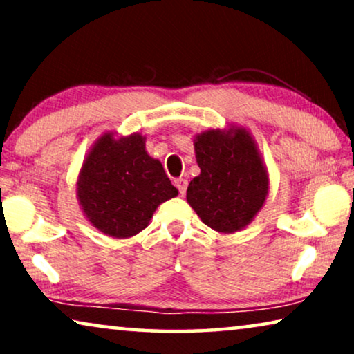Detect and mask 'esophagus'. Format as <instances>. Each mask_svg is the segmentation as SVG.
<instances>
[{"label":"esophagus","instance_id":"34e87169","mask_svg":"<svg viewBox=\"0 0 354 354\" xmlns=\"http://www.w3.org/2000/svg\"><path fill=\"white\" fill-rule=\"evenodd\" d=\"M187 185H188V182L185 180V178H176V187L178 188V192H180V195H185V192H187Z\"/></svg>","mask_w":354,"mask_h":354}]
</instances>
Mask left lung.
<instances>
[{"label":"left lung","mask_w":354,"mask_h":354,"mask_svg":"<svg viewBox=\"0 0 354 354\" xmlns=\"http://www.w3.org/2000/svg\"><path fill=\"white\" fill-rule=\"evenodd\" d=\"M201 174L187 188V201L207 227L232 234L264 205L268 172L253 138L243 129L207 130L195 140Z\"/></svg>","instance_id":"obj_1"}]
</instances>
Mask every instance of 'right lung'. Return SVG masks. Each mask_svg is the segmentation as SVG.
<instances>
[{
    "instance_id": "obj_1",
    "label": "right lung",
    "mask_w": 354,
    "mask_h": 354,
    "mask_svg": "<svg viewBox=\"0 0 354 354\" xmlns=\"http://www.w3.org/2000/svg\"><path fill=\"white\" fill-rule=\"evenodd\" d=\"M77 185L88 221L115 239L143 230L156 207L178 193L137 133L120 140L103 135L86 156Z\"/></svg>"
}]
</instances>
